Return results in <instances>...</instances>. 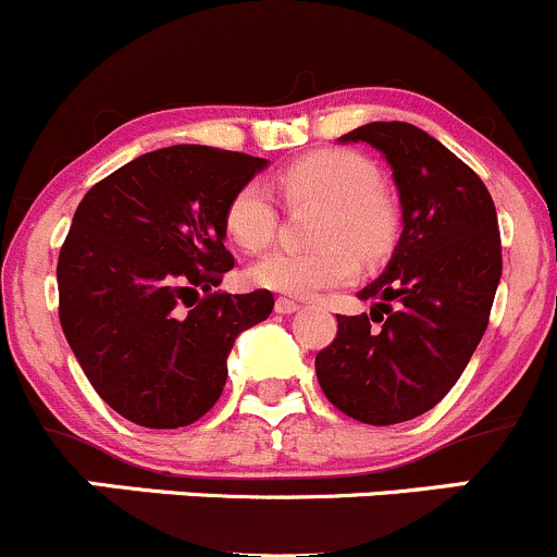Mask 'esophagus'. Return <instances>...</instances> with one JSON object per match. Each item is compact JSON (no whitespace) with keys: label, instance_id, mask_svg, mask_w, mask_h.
Instances as JSON below:
<instances>
[{"label":"esophagus","instance_id":"1","mask_svg":"<svg viewBox=\"0 0 557 557\" xmlns=\"http://www.w3.org/2000/svg\"><path fill=\"white\" fill-rule=\"evenodd\" d=\"M274 310H277V312H283V315H290V312H296V310H299V301H294V299H285V296H280V299L274 301Z\"/></svg>","mask_w":557,"mask_h":557}]
</instances>
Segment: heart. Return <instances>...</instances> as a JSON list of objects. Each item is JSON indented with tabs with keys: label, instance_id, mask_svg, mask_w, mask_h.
<instances>
[{
	"label": "heart",
	"instance_id": "1",
	"mask_svg": "<svg viewBox=\"0 0 557 557\" xmlns=\"http://www.w3.org/2000/svg\"><path fill=\"white\" fill-rule=\"evenodd\" d=\"M290 201L326 203L318 228V250H277L252 263L247 277L258 288L285 296H310L345 285L359 274V255L375 261L392 247L394 209L381 193V174L359 152L321 149L280 174ZM225 231L247 252H258L277 234V209L258 182H247L225 207Z\"/></svg>",
	"mask_w": 557,
	"mask_h": 557
}]
</instances>
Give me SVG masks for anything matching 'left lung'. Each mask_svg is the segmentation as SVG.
Here are the masks:
<instances>
[{
	"label": "left lung",
	"mask_w": 557,
	"mask_h": 557,
	"mask_svg": "<svg viewBox=\"0 0 557 557\" xmlns=\"http://www.w3.org/2000/svg\"><path fill=\"white\" fill-rule=\"evenodd\" d=\"M339 141L386 158L403 234L381 277L359 290L375 301L370 315H337L315 375L334 408L386 428L435 408L471 361L504 269L498 214L484 182L413 124L370 122Z\"/></svg>",
	"instance_id": "left-lung-1"
}]
</instances>
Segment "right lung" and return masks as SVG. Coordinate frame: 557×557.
I'll return each mask as SVG.
<instances>
[{"label":"right lung","instance_id":"add662e5","mask_svg":"<svg viewBox=\"0 0 557 557\" xmlns=\"http://www.w3.org/2000/svg\"><path fill=\"white\" fill-rule=\"evenodd\" d=\"M263 169V158L176 144L113 171L75 209L57 263L59 321L95 392L129 422H198L223 394L236 337L272 312L269 290H218L234 269L225 207Z\"/></svg>","mask_w":557,"mask_h":557}]
</instances>
